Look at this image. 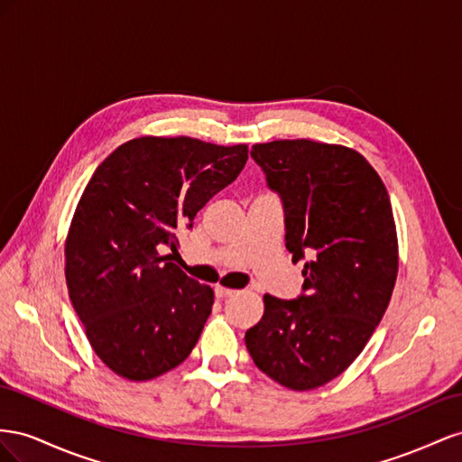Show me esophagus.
<instances>
[{
	"label": "esophagus",
	"mask_w": 462,
	"mask_h": 462,
	"mask_svg": "<svg viewBox=\"0 0 462 462\" xmlns=\"http://www.w3.org/2000/svg\"><path fill=\"white\" fill-rule=\"evenodd\" d=\"M234 292H236V290L226 288V286H217V288H215V294H217V298H228V296H232Z\"/></svg>",
	"instance_id": "1"
}]
</instances>
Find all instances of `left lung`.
I'll list each match as a JSON object with an SVG mask.
<instances>
[{
    "label": "left lung",
    "instance_id": "left-lung-1",
    "mask_svg": "<svg viewBox=\"0 0 462 462\" xmlns=\"http://www.w3.org/2000/svg\"><path fill=\"white\" fill-rule=\"evenodd\" d=\"M252 158L282 201L286 249L306 263L304 292L263 296L265 313L245 346L276 383L310 391L358 358L389 306L399 271L389 193L342 144L284 139L254 144Z\"/></svg>",
    "mask_w": 462,
    "mask_h": 462
}]
</instances>
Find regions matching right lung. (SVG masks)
Masks as SVG:
<instances>
[{
  "label": "right lung",
  "mask_w": 462,
  "mask_h": 462,
  "mask_svg": "<svg viewBox=\"0 0 462 462\" xmlns=\"http://www.w3.org/2000/svg\"><path fill=\"white\" fill-rule=\"evenodd\" d=\"M247 144L139 137L92 174L65 240V281L87 338L110 370L147 381L191 354L213 310V288L183 273L178 228L232 183Z\"/></svg>",
  "instance_id": "right-lung-1"
}]
</instances>
